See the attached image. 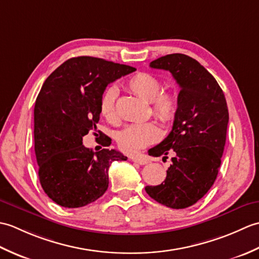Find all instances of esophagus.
Segmentation results:
<instances>
[{
	"mask_svg": "<svg viewBox=\"0 0 259 259\" xmlns=\"http://www.w3.org/2000/svg\"><path fill=\"white\" fill-rule=\"evenodd\" d=\"M131 160H133L134 162L139 163V164L149 163V160H148V159L146 157H144V156H135V157L131 158Z\"/></svg>",
	"mask_w": 259,
	"mask_h": 259,
	"instance_id": "1",
	"label": "esophagus"
}]
</instances>
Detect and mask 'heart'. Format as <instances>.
I'll return each instance as SVG.
<instances>
[{"label":"heart","mask_w":259,"mask_h":259,"mask_svg":"<svg viewBox=\"0 0 259 259\" xmlns=\"http://www.w3.org/2000/svg\"><path fill=\"white\" fill-rule=\"evenodd\" d=\"M125 87L135 95L150 102L153 115L162 123H171L179 111V98L174 91H163L161 81L148 72H138L125 81ZM118 91L114 87H108L100 98V113L109 122L119 120L117 110ZM160 138V130L156 123L140 122L126 125L120 131L118 145L120 149L128 153H137L152 145Z\"/></svg>","instance_id":"obj_1"}]
</instances>
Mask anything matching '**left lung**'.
I'll return each mask as SVG.
<instances>
[{
    "label": "left lung",
    "mask_w": 259,
    "mask_h": 259,
    "mask_svg": "<svg viewBox=\"0 0 259 259\" xmlns=\"http://www.w3.org/2000/svg\"><path fill=\"white\" fill-rule=\"evenodd\" d=\"M150 67L169 71L180 91L172 130L149 150L150 156L163 158L171 152L172 163L163 183L147 186L146 191L161 205L184 209L201 199L217 178L226 144L227 102L216 79L186 54H168Z\"/></svg>",
    "instance_id": "1"
}]
</instances>
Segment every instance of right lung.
Segmentation results:
<instances>
[{
    "instance_id": "add662e5",
    "label": "right lung",
    "mask_w": 259,
    "mask_h": 259,
    "mask_svg": "<svg viewBox=\"0 0 259 259\" xmlns=\"http://www.w3.org/2000/svg\"><path fill=\"white\" fill-rule=\"evenodd\" d=\"M134 71L103 59L78 57L63 62L43 83L34 107V150L42 188L58 205L79 208L96 201L108 189L110 164L126 160L114 149L95 152L82 145V138L91 130L97 133L107 85Z\"/></svg>"
}]
</instances>
